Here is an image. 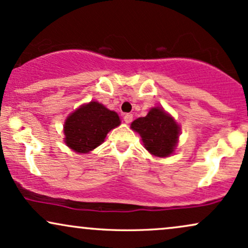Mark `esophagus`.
Segmentation results:
<instances>
[{"instance_id":"1","label":"esophagus","mask_w":248,"mask_h":248,"mask_svg":"<svg viewBox=\"0 0 248 248\" xmlns=\"http://www.w3.org/2000/svg\"><path fill=\"white\" fill-rule=\"evenodd\" d=\"M124 120L126 124H130V122L133 121V114H130V113H127V114L124 115Z\"/></svg>"}]
</instances>
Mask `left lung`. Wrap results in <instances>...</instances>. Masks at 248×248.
<instances>
[{"instance_id":"obj_1","label":"left lung","mask_w":248,"mask_h":248,"mask_svg":"<svg viewBox=\"0 0 248 248\" xmlns=\"http://www.w3.org/2000/svg\"><path fill=\"white\" fill-rule=\"evenodd\" d=\"M132 129L141 135L149 153L158 157L173 153L180 133L175 121L160 107L151 108L147 116L133 121Z\"/></svg>"}]
</instances>
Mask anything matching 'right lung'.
<instances>
[{
    "instance_id": "obj_1",
    "label": "right lung",
    "mask_w": 248,
    "mask_h": 248,
    "mask_svg": "<svg viewBox=\"0 0 248 248\" xmlns=\"http://www.w3.org/2000/svg\"><path fill=\"white\" fill-rule=\"evenodd\" d=\"M120 124L115 112L97 101L80 106L64 124L65 143L74 151L89 153L104 142L107 133Z\"/></svg>"
}]
</instances>
